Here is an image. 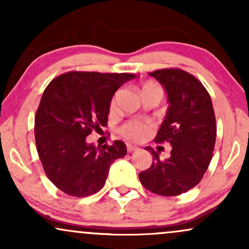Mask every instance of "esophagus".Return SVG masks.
I'll use <instances>...</instances> for the list:
<instances>
[{
  "mask_svg": "<svg viewBox=\"0 0 249 249\" xmlns=\"http://www.w3.org/2000/svg\"><path fill=\"white\" fill-rule=\"evenodd\" d=\"M127 152H134V151H138L139 147L136 146V145H131V144H127Z\"/></svg>",
  "mask_w": 249,
  "mask_h": 249,
  "instance_id": "esophagus-1",
  "label": "esophagus"
}]
</instances>
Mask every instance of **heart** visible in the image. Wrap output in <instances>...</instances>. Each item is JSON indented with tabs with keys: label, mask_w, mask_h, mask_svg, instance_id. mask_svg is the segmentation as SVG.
Returning a JSON list of instances; mask_svg holds the SVG:
<instances>
[{
	"label": "heart",
	"mask_w": 249,
	"mask_h": 249,
	"mask_svg": "<svg viewBox=\"0 0 249 249\" xmlns=\"http://www.w3.org/2000/svg\"><path fill=\"white\" fill-rule=\"evenodd\" d=\"M154 84L152 83H148L145 87H153ZM144 87V88H145ZM150 130V124L147 122L139 121V119H133L125 123L123 126L119 128V132L123 137H125L126 139H131V141H141L144 138L145 136L148 133Z\"/></svg>",
	"instance_id": "b5f03b06"
}]
</instances>
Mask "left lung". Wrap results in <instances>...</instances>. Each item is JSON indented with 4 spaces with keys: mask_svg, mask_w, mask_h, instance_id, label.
<instances>
[{
    "mask_svg": "<svg viewBox=\"0 0 249 249\" xmlns=\"http://www.w3.org/2000/svg\"><path fill=\"white\" fill-rule=\"evenodd\" d=\"M148 75L164 87L170 104L154 141L170 142L172 151L161 161L157 151L145 148L153 161L139 179L154 194L179 196L199 184L212 159L216 137L212 101L201 82L186 71L161 69Z\"/></svg>",
    "mask_w": 249,
    "mask_h": 249,
    "instance_id": "left-lung-1",
    "label": "left lung"
}]
</instances>
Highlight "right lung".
Returning <instances> with one entry per match:
<instances>
[{"label": "right lung", "instance_id": "right-lung-1", "mask_svg": "<svg viewBox=\"0 0 249 249\" xmlns=\"http://www.w3.org/2000/svg\"><path fill=\"white\" fill-rule=\"evenodd\" d=\"M131 73L72 71L45 88L35 117L38 157L50 181L72 196H88L104 187L111 164L126 154V145L96 147L87 137L107 125L113 95Z\"/></svg>", "mask_w": 249, "mask_h": 249}]
</instances>
